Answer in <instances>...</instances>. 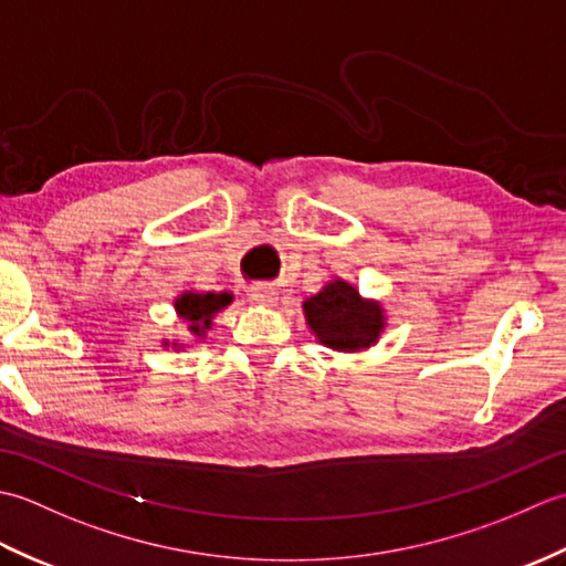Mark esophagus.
I'll return each instance as SVG.
<instances>
[{
  "mask_svg": "<svg viewBox=\"0 0 566 566\" xmlns=\"http://www.w3.org/2000/svg\"><path fill=\"white\" fill-rule=\"evenodd\" d=\"M248 296H250V302H255L260 306H274L276 290L272 284H250Z\"/></svg>",
  "mask_w": 566,
  "mask_h": 566,
  "instance_id": "obj_1",
  "label": "esophagus"
}]
</instances>
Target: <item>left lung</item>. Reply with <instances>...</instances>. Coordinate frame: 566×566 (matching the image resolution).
I'll list each match as a JSON object with an SVG mask.
<instances>
[{
	"instance_id": "1",
	"label": "left lung",
	"mask_w": 566,
	"mask_h": 566,
	"mask_svg": "<svg viewBox=\"0 0 566 566\" xmlns=\"http://www.w3.org/2000/svg\"><path fill=\"white\" fill-rule=\"evenodd\" d=\"M302 308L314 338L335 353L369 350L387 328V308L381 302L365 298L343 276H335L318 294H311Z\"/></svg>"
}]
</instances>
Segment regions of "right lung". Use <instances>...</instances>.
<instances>
[{
  "label": "right lung",
  "instance_id": "obj_1",
  "mask_svg": "<svg viewBox=\"0 0 566 566\" xmlns=\"http://www.w3.org/2000/svg\"><path fill=\"white\" fill-rule=\"evenodd\" d=\"M233 304L231 292H197V290H185L175 298V311L182 323H187V333L191 343H199L207 338L211 331L213 316L223 311L226 306ZM187 343L179 340H167L163 338V347H172V350H182Z\"/></svg>",
  "mask_w": 566,
  "mask_h": 566
}]
</instances>
